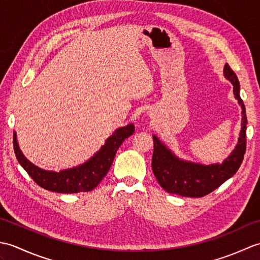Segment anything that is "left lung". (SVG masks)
Masks as SVG:
<instances>
[{"instance_id": "obj_1", "label": "left lung", "mask_w": 260, "mask_h": 260, "mask_svg": "<svg viewBox=\"0 0 260 260\" xmlns=\"http://www.w3.org/2000/svg\"><path fill=\"white\" fill-rule=\"evenodd\" d=\"M223 75L234 85L235 98L238 101L242 109L241 131L238 143L235 150L221 164L202 165L176 157L155 135H153L154 151L152 169L159 185L169 193L190 198L204 197L235 175L240 168L246 152V108L240 98L238 77L228 63L224 66Z\"/></svg>"}]
</instances>
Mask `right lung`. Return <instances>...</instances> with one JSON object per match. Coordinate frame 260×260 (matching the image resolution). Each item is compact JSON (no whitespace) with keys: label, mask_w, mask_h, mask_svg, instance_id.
<instances>
[{"label":"right lung","mask_w":260,"mask_h":260,"mask_svg":"<svg viewBox=\"0 0 260 260\" xmlns=\"http://www.w3.org/2000/svg\"><path fill=\"white\" fill-rule=\"evenodd\" d=\"M135 127L133 124L117 128L90 159L79 167L62 170L60 172L42 170L26 159L20 150L15 132L13 133V147L15 156L21 167L43 189L58 193L88 192L95 189L101 183L112 167L116 152L120 144L127 137L133 135Z\"/></svg>","instance_id":"obj_1"}]
</instances>
